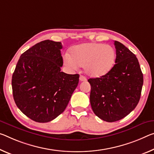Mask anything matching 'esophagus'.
I'll list each match as a JSON object with an SVG mask.
<instances>
[{"label":"esophagus","mask_w":154,"mask_h":154,"mask_svg":"<svg viewBox=\"0 0 154 154\" xmlns=\"http://www.w3.org/2000/svg\"><path fill=\"white\" fill-rule=\"evenodd\" d=\"M79 80L81 82H86V80H87V79L86 77H85L84 76H83V75H80V77H79Z\"/></svg>","instance_id":"1"}]
</instances>
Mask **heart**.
I'll return each instance as SVG.
<instances>
[{
	"instance_id": "heart-1",
	"label": "heart",
	"mask_w": 154,
	"mask_h": 154,
	"mask_svg": "<svg viewBox=\"0 0 154 154\" xmlns=\"http://www.w3.org/2000/svg\"><path fill=\"white\" fill-rule=\"evenodd\" d=\"M116 53L114 48L101 43H87L72 48L71 56L65 55V64L72 68L84 66L87 75L99 77L106 75L114 66Z\"/></svg>"
}]
</instances>
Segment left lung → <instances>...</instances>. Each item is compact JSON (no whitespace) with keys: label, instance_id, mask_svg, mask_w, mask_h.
Wrapping results in <instances>:
<instances>
[{"label":"left lung","instance_id":"8db88e82","mask_svg":"<svg viewBox=\"0 0 154 154\" xmlns=\"http://www.w3.org/2000/svg\"><path fill=\"white\" fill-rule=\"evenodd\" d=\"M115 64L106 75L90 78V101L102 120L115 122L128 115L140 98L143 75L137 57L123 44L114 41Z\"/></svg>","mask_w":154,"mask_h":154}]
</instances>
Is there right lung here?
Here are the masks:
<instances>
[{"instance_id":"add662e5","label":"right lung","mask_w":154,"mask_h":154,"mask_svg":"<svg viewBox=\"0 0 154 154\" xmlns=\"http://www.w3.org/2000/svg\"><path fill=\"white\" fill-rule=\"evenodd\" d=\"M60 42L46 40L21 55L12 75L13 97L18 108L35 122L47 123L64 111L79 75L61 72Z\"/></svg>"}]
</instances>
